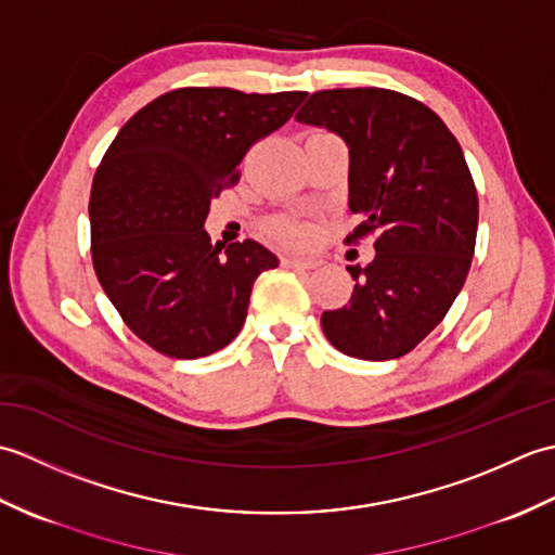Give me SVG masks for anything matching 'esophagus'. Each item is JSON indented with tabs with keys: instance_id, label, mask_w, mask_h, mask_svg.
I'll return each instance as SVG.
<instances>
[{
	"instance_id": "34e87169",
	"label": "esophagus",
	"mask_w": 555,
	"mask_h": 555,
	"mask_svg": "<svg viewBox=\"0 0 555 555\" xmlns=\"http://www.w3.org/2000/svg\"><path fill=\"white\" fill-rule=\"evenodd\" d=\"M281 264L286 269H317L320 262L317 259H305V257H284L281 259Z\"/></svg>"
}]
</instances>
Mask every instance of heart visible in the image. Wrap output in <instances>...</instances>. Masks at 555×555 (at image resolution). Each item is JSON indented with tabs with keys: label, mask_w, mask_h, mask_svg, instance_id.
Segmentation results:
<instances>
[{
	"label": "heart",
	"mask_w": 555,
	"mask_h": 555,
	"mask_svg": "<svg viewBox=\"0 0 555 555\" xmlns=\"http://www.w3.org/2000/svg\"><path fill=\"white\" fill-rule=\"evenodd\" d=\"M271 238L284 245H305L312 238V231L308 227H302V223L279 221L271 227Z\"/></svg>",
	"instance_id": "heart-1"
}]
</instances>
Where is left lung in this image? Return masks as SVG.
<instances>
[{"mask_svg": "<svg viewBox=\"0 0 555 555\" xmlns=\"http://www.w3.org/2000/svg\"><path fill=\"white\" fill-rule=\"evenodd\" d=\"M296 121L336 133L350 157V241L374 233V259L348 267V305L322 314L336 350L396 360L439 324L475 255L479 203L457 140L422 102L384 88L310 95Z\"/></svg>", "mask_w": 555, "mask_h": 555, "instance_id": "obj_1", "label": "left lung"}]
</instances>
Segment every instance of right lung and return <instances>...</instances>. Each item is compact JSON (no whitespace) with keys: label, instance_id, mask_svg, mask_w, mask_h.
<instances>
[{"label":"right lung","instance_id":"1","mask_svg":"<svg viewBox=\"0 0 555 555\" xmlns=\"http://www.w3.org/2000/svg\"><path fill=\"white\" fill-rule=\"evenodd\" d=\"M308 92L247 95L181 88L152 100L104 152L90 193L92 264L128 328L150 348L195 360L243 328L255 279L279 267L257 241L211 245V197L238 181L259 138Z\"/></svg>","mask_w":555,"mask_h":555}]
</instances>
